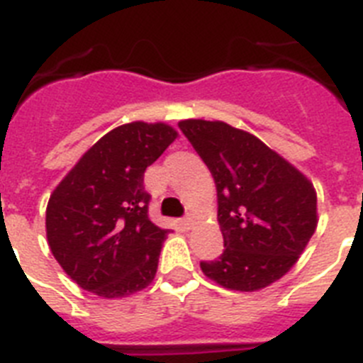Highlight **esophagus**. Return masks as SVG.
Masks as SVG:
<instances>
[{
	"label": "esophagus",
	"mask_w": 363,
	"mask_h": 363,
	"mask_svg": "<svg viewBox=\"0 0 363 363\" xmlns=\"http://www.w3.org/2000/svg\"><path fill=\"white\" fill-rule=\"evenodd\" d=\"M184 225L188 226V228H191V226H194V223H195V216L194 213H188V216H184Z\"/></svg>",
	"instance_id": "obj_1"
}]
</instances>
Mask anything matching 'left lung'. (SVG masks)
Returning <instances> with one entry per match:
<instances>
[{
	"label": "left lung",
	"instance_id": "8db88e82",
	"mask_svg": "<svg viewBox=\"0 0 363 363\" xmlns=\"http://www.w3.org/2000/svg\"><path fill=\"white\" fill-rule=\"evenodd\" d=\"M179 128L217 186L225 250L201 269L232 291L269 286L294 267L316 230L314 186L247 131L219 121H182Z\"/></svg>",
	"mask_w": 363,
	"mask_h": 363
}]
</instances>
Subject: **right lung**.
<instances>
[{"mask_svg":"<svg viewBox=\"0 0 363 363\" xmlns=\"http://www.w3.org/2000/svg\"><path fill=\"white\" fill-rule=\"evenodd\" d=\"M177 138L166 124L131 122L104 135L50 195V252L72 281L102 298L143 291L168 230L147 216L144 172Z\"/></svg>","mask_w":363,"mask_h":363,"instance_id":"1","label":"right lung"}]
</instances>
